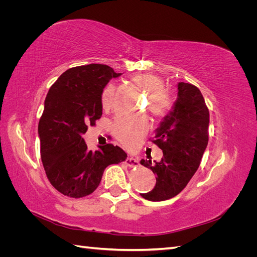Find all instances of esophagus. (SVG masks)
<instances>
[{"instance_id":"1","label":"esophagus","mask_w":257,"mask_h":257,"mask_svg":"<svg viewBox=\"0 0 257 257\" xmlns=\"http://www.w3.org/2000/svg\"><path fill=\"white\" fill-rule=\"evenodd\" d=\"M125 164L130 167H136L139 165V161L136 158L133 157H127L125 160Z\"/></svg>"}]
</instances>
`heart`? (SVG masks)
I'll list each match as a JSON object with an SVG mask.
<instances>
[{
    "mask_svg": "<svg viewBox=\"0 0 257 257\" xmlns=\"http://www.w3.org/2000/svg\"><path fill=\"white\" fill-rule=\"evenodd\" d=\"M138 88L147 92L148 110L155 119H163L172 111L174 107L173 97L164 89V80L162 77L153 74H137L132 77ZM114 85L107 84L102 93V105L105 109H110L114 103ZM149 128V123L146 119H118L114 123V134L118 141L130 149H134L142 137Z\"/></svg>",
    "mask_w": 257,
    "mask_h": 257,
    "instance_id": "1",
    "label": "heart"
}]
</instances>
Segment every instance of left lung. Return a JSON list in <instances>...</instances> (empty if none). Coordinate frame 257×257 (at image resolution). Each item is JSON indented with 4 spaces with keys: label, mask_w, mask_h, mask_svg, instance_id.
Instances as JSON below:
<instances>
[{
    "label": "left lung",
    "mask_w": 257,
    "mask_h": 257,
    "mask_svg": "<svg viewBox=\"0 0 257 257\" xmlns=\"http://www.w3.org/2000/svg\"><path fill=\"white\" fill-rule=\"evenodd\" d=\"M209 110L201 92L191 83H178L173 110L161 123L152 143L163 151L160 162L142 160L141 164L157 175V184L141 194L148 200L162 201L180 193L199 167L209 134Z\"/></svg>",
    "instance_id": "8db88e82"
}]
</instances>
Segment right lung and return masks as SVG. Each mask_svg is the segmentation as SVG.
Masks as SVG:
<instances>
[{"label":"right lung","instance_id":"add662e5","mask_svg":"<svg viewBox=\"0 0 257 257\" xmlns=\"http://www.w3.org/2000/svg\"><path fill=\"white\" fill-rule=\"evenodd\" d=\"M121 74L104 64L67 69L54 82L45 99L38 123L41 157L54 189L73 198L94 192L105 168L125 161L120 147L107 144L93 152L82 135L102 116V93L111 78Z\"/></svg>","mask_w":257,"mask_h":257}]
</instances>
